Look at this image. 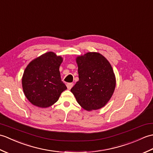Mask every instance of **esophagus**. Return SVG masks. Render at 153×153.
Returning <instances> with one entry per match:
<instances>
[{
  "label": "esophagus",
  "instance_id": "34e87169",
  "mask_svg": "<svg viewBox=\"0 0 153 153\" xmlns=\"http://www.w3.org/2000/svg\"><path fill=\"white\" fill-rule=\"evenodd\" d=\"M66 85H67V87L68 89L70 90L71 88L73 87V83H67V84H66Z\"/></svg>",
  "mask_w": 153,
  "mask_h": 153
}]
</instances>
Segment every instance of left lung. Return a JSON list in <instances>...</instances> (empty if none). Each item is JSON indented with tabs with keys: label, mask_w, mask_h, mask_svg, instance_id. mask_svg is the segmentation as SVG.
Instances as JSON below:
<instances>
[{
	"label": "left lung",
	"mask_w": 153,
	"mask_h": 153,
	"mask_svg": "<svg viewBox=\"0 0 153 153\" xmlns=\"http://www.w3.org/2000/svg\"><path fill=\"white\" fill-rule=\"evenodd\" d=\"M76 61L79 80L71 91L85 110H97L104 107L113 96L116 86L111 64L96 52L79 56Z\"/></svg>",
	"instance_id": "8db88e82"
}]
</instances>
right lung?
<instances>
[{
  "label": "right lung",
  "mask_w": 153,
  "mask_h": 153,
  "mask_svg": "<svg viewBox=\"0 0 153 153\" xmlns=\"http://www.w3.org/2000/svg\"><path fill=\"white\" fill-rule=\"evenodd\" d=\"M62 61V57L50 52L33 60L26 67L22 86L25 96L33 105L48 107L55 103L67 89L59 73Z\"/></svg>",
  "instance_id": "right-lung-1"
}]
</instances>
